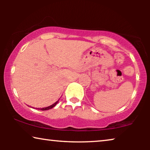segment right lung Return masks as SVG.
Segmentation results:
<instances>
[{"instance_id": "1", "label": "right lung", "mask_w": 150, "mask_h": 150, "mask_svg": "<svg viewBox=\"0 0 150 150\" xmlns=\"http://www.w3.org/2000/svg\"><path fill=\"white\" fill-rule=\"evenodd\" d=\"M59 100H57V101L56 102H54V103L53 104H52V105H50V106H47V107H44V108H38V109L40 110H47L50 109V108H53L54 106L57 105V104L59 102Z\"/></svg>"}]
</instances>
